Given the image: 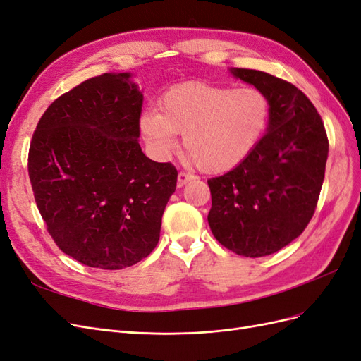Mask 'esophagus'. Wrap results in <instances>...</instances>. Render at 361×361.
I'll list each match as a JSON object with an SVG mask.
<instances>
[{
  "instance_id": "obj_1",
  "label": "esophagus",
  "mask_w": 361,
  "mask_h": 361,
  "mask_svg": "<svg viewBox=\"0 0 361 361\" xmlns=\"http://www.w3.org/2000/svg\"><path fill=\"white\" fill-rule=\"evenodd\" d=\"M191 179H194L192 174H188V173H185V171H179V174H178V185H179V187H183V185L187 183V182H190Z\"/></svg>"
}]
</instances>
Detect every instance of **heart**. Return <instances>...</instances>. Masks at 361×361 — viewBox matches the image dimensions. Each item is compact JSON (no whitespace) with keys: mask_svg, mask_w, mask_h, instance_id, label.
Listing matches in <instances>:
<instances>
[{"mask_svg":"<svg viewBox=\"0 0 361 361\" xmlns=\"http://www.w3.org/2000/svg\"><path fill=\"white\" fill-rule=\"evenodd\" d=\"M268 96L257 87L183 82L161 99V113L141 116V133L158 157L176 147L183 134L188 159L211 174L243 164L260 143L269 123Z\"/></svg>","mask_w":361,"mask_h":361,"instance_id":"1","label":"heart"}]
</instances>
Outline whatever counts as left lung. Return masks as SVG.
<instances>
[{"label":"left lung","instance_id":"1","mask_svg":"<svg viewBox=\"0 0 361 361\" xmlns=\"http://www.w3.org/2000/svg\"><path fill=\"white\" fill-rule=\"evenodd\" d=\"M271 105L267 134L243 164L207 180L215 239L245 257L276 253L310 223L322 188L329 138L314 105L293 84L262 71L233 68Z\"/></svg>","mask_w":361,"mask_h":361}]
</instances>
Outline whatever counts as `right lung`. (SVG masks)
Wrapping results in <instances>:
<instances>
[{"mask_svg": "<svg viewBox=\"0 0 361 361\" xmlns=\"http://www.w3.org/2000/svg\"><path fill=\"white\" fill-rule=\"evenodd\" d=\"M129 76L102 73L57 97L30 143V182L48 233L92 268L147 257L176 190V167L141 152L143 94Z\"/></svg>", "mask_w": 361, "mask_h": 361, "instance_id": "right-lung-1", "label": "right lung"}]
</instances>
